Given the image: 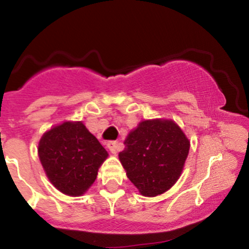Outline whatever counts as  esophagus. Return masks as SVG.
I'll list each match as a JSON object with an SVG mask.
<instances>
[{
	"instance_id": "34e87169",
	"label": "esophagus",
	"mask_w": 249,
	"mask_h": 249,
	"mask_svg": "<svg viewBox=\"0 0 249 249\" xmlns=\"http://www.w3.org/2000/svg\"><path fill=\"white\" fill-rule=\"evenodd\" d=\"M107 148L110 150L111 153H116L117 150H118V142L112 141L107 142Z\"/></svg>"
}]
</instances>
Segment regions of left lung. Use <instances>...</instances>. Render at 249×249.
Wrapping results in <instances>:
<instances>
[{
	"mask_svg": "<svg viewBox=\"0 0 249 249\" xmlns=\"http://www.w3.org/2000/svg\"><path fill=\"white\" fill-rule=\"evenodd\" d=\"M118 157L127 178L144 196L170 190L181 176L190 141L172 119H147L130 131Z\"/></svg>",
	"mask_w": 249,
	"mask_h": 249,
	"instance_id": "1",
	"label": "left lung"
}]
</instances>
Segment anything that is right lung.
Wrapping results in <instances>:
<instances>
[{
    "instance_id": "1",
    "label": "right lung",
    "mask_w": 249,
    "mask_h": 249,
    "mask_svg": "<svg viewBox=\"0 0 249 249\" xmlns=\"http://www.w3.org/2000/svg\"><path fill=\"white\" fill-rule=\"evenodd\" d=\"M38 157L59 192L81 196L95 182L108 153L82 122H64L41 137Z\"/></svg>"
}]
</instances>
